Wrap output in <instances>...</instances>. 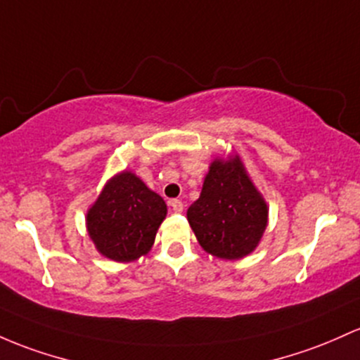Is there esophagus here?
Returning a JSON list of instances; mask_svg holds the SVG:
<instances>
[{
  "label": "esophagus",
  "instance_id": "obj_1",
  "mask_svg": "<svg viewBox=\"0 0 360 360\" xmlns=\"http://www.w3.org/2000/svg\"><path fill=\"white\" fill-rule=\"evenodd\" d=\"M171 207H172V210L176 212V213H181L184 210V205H183V201L181 200H172L171 201Z\"/></svg>",
  "mask_w": 360,
  "mask_h": 360
}]
</instances>
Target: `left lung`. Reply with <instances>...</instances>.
<instances>
[{
	"mask_svg": "<svg viewBox=\"0 0 360 360\" xmlns=\"http://www.w3.org/2000/svg\"><path fill=\"white\" fill-rule=\"evenodd\" d=\"M186 215L208 255L240 259L258 248L268 225V205L234 153L213 159L200 198Z\"/></svg>",
	"mask_w": 360,
	"mask_h": 360,
	"instance_id": "left-lung-1",
	"label": "left lung"
}]
</instances>
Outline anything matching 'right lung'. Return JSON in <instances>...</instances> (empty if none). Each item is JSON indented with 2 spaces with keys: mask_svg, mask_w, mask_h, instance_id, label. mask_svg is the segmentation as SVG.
Returning a JSON list of instances; mask_svg holds the SVG:
<instances>
[{
  "mask_svg": "<svg viewBox=\"0 0 360 360\" xmlns=\"http://www.w3.org/2000/svg\"><path fill=\"white\" fill-rule=\"evenodd\" d=\"M167 205L133 171L112 176L86 210L85 224L96 250L117 263L135 262L155 243Z\"/></svg>",
  "mask_w": 360,
  "mask_h": 360,
  "instance_id": "obj_1",
  "label": "right lung"
}]
</instances>
